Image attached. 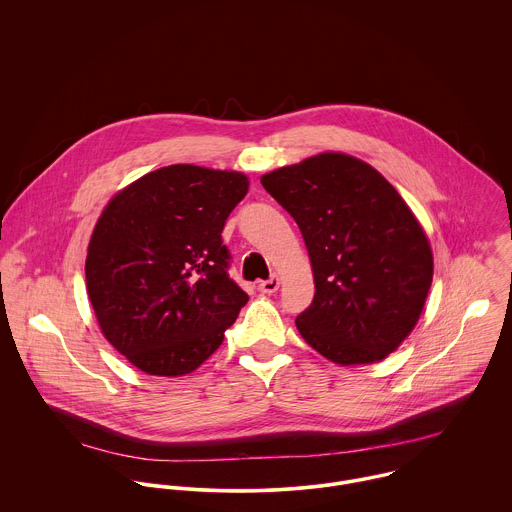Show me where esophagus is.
<instances>
[{
	"label": "esophagus",
	"mask_w": 512,
	"mask_h": 512,
	"mask_svg": "<svg viewBox=\"0 0 512 512\" xmlns=\"http://www.w3.org/2000/svg\"><path fill=\"white\" fill-rule=\"evenodd\" d=\"M280 288V278L278 276H272L270 280H264L258 284V290L262 293H276Z\"/></svg>",
	"instance_id": "esophagus-1"
}]
</instances>
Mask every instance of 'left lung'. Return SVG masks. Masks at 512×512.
Masks as SVG:
<instances>
[{"instance_id": "1", "label": "left lung", "mask_w": 512, "mask_h": 512, "mask_svg": "<svg viewBox=\"0 0 512 512\" xmlns=\"http://www.w3.org/2000/svg\"><path fill=\"white\" fill-rule=\"evenodd\" d=\"M305 240L315 295L297 331L337 365L382 361L410 335L432 286L426 232L365 161L321 153L262 179Z\"/></svg>"}]
</instances>
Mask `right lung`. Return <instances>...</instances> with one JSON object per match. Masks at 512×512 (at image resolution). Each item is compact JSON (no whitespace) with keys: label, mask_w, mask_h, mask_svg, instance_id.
<instances>
[{"label":"right lung","mask_w":512,"mask_h":512,"mask_svg":"<svg viewBox=\"0 0 512 512\" xmlns=\"http://www.w3.org/2000/svg\"><path fill=\"white\" fill-rule=\"evenodd\" d=\"M248 193L236 171L169 165L120 191L94 226L86 290L104 337L147 374L203 365L248 301L222 228Z\"/></svg>","instance_id":"obj_1"}]
</instances>
